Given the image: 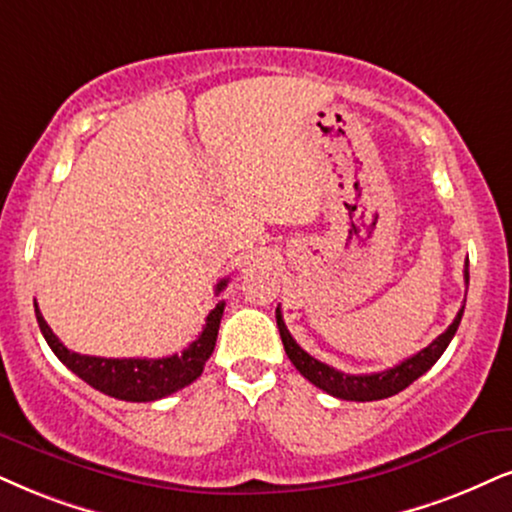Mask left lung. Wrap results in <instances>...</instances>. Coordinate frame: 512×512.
Here are the masks:
<instances>
[{
	"mask_svg": "<svg viewBox=\"0 0 512 512\" xmlns=\"http://www.w3.org/2000/svg\"><path fill=\"white\" fill-rule=\"evenodd\" d=\"M463 276H465V286H468V281H470L468 260H465ZM463 309H465V304L458 309L454 323H451V326L446 328L439 338L432 340L428 347L420 349L418 354L399 361L397 366L387 368V371L368 373V375H349V373L335 371L333 366H328L319 359L309 357V354L304 352V349L293 340V335L288 333L286 323H283V316H281V307H276V326H278V333H281V340H283V347H286L288 359L293 361V366L304 375V378L309 380V383L316 385L323 392L333 394V397H338V399L378 401V399H387V397H392V394L406 390L413 380H418L420 375H423L425 371H430V368L437 364V359L442 357L444 349L449 347L451 338H454L458 331V323H461V319H463Z\"/></svg>",
	"mask_w": 512,
	"mask_h": 512,
	"instance_id": "1",
	"label": "left lung"
}]
</instances>
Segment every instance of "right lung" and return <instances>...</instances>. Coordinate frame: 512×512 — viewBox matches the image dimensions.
I'll list each match as a JSON object with an SVG mask.
<instances>
[{"label":"right lung","instance_id":"add662e5","mask_svg":"<svg viewBox=\"0 0 512 512\" xmlns=\"http://www.w3.org/2000/svg\"><path fill=\"white\" fill-rule=\"evenodd\" d=\"M226 278L217 283L215 295L226 288ZM224 314V300L205 319L203 333L191 342L181 354L163 359H103V357H87V354L70 352L61 340L56 338L49 323L44 321L35 302V316L40 323V331L51 347V352L66 364L75 375H80L87 385L99 390L108 397L122 401H155L163 399L167 394L181 390V387L191 385L193 380L200 378L205 361L215 352L219 321Z\"/></svg>","mask_w":512,"mask_h":512}]
</instances>
